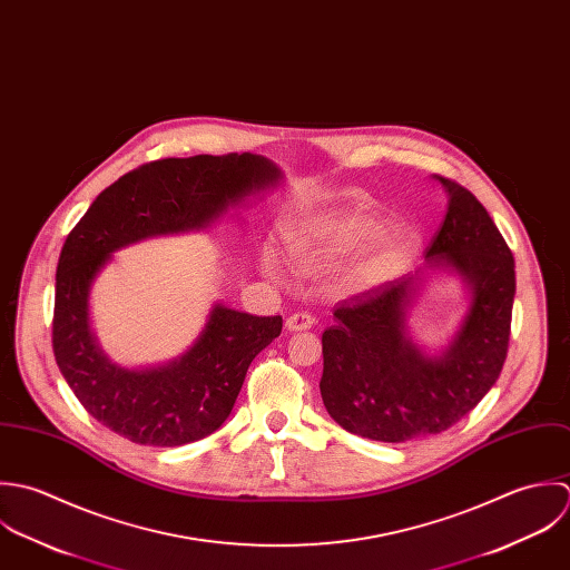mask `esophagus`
Here are the masks:
<instances>
[{"label":"esophagus","instance_id":"1","mask_svg":"<svg viewBox=\"0 0 570 570\" xmlns=\"http://www.w3.org/2000/svg\"><path fill=\"white\" fill-rule=\"evenodd\" d=\"M313 324H315V317L308 315V313H295V315H291V317L286 320V328L293 331V333H297V331H308V328H313Z\"/></svg>","mask_w":570,"mask_h":570}]
</instances>
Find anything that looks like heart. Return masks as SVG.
<instances>
[{
    "mask_svg": "<svg viewBox=\"0 0 570 570\" xmlns=\"http://www.w3.org/2000/svg\"><path fill=\"white\" fill-rule=\"evenodd\" d=\"M379 230V218L361 209L328 212L302 220L288 235V259L299 275L326 277L367 240L368 244L343 268V284L350 291H370L401 275L414 257V233L392 227ZM262 266L268 275L282 277V264L264 253Z\"/></svg>",
    "mask_w": 570,
    "mask_h": 570,
    "instance_id": "heart-1",
    "label": "heart"
}]
</instances>
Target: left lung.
I'll list each match as a JSON object with an SVG mask.
<instances>
[{"mask_svg":"<svg viewBox=\"0 0 570 570\" xmlns=\"http://www.w3.org/2000/svg\"><path fill=\"white\" fill-rule=\"evenodd\" d=\"M448 216L428 246L469 282L471 306L452 345L430 358L405 337L414 277H399L343 299L324 331L320 381L328 414L345 432L405 443L441 434L464 419L498 381L511 335L515 262L478 198L434 174Z\"/></svg>","mask_w":570,"mask_h":570,"instance_id":"8db88e82","label":"left lung"}]
</instances>
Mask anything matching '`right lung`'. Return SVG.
<instances>
[{"mask_svg": "<svg viewBox=\"0 0 570 570\" xmlns=\"http://www.w3.org/2000/svg\"><path fill=\"white\" fill-rule=\"evenodd\" d=\"M279 178L255 154L160 158L104 189L66 237L57 264L52 350L79 403L118 436L151 448L200 441L227 421L250 361L282 333V317L216 306L178 361L125 370L88 326L90 284L116 248L151 235L207 227L228 205Z\"/></svg>", "mask_w": 570, "mask_h": 570, "instance_id": "1", "label": "right lung"}]
</instances>
